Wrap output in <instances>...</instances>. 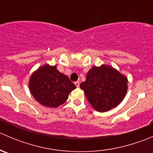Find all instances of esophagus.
<instances>
[{
    "label": "esophagus",
    "instance_id": "1",
    "mask_svg": "<svg viewBox=\"0 0 153 153\" xmlns=\"http://www.w3.org/2000/svg\"><path fill=\"white\" fill-rule=\"evenodd\" d=\"M75 86H77V87H79V86H80V83H79V81H75Z\"/></svg>",
    "mask_w": 153,
    "mask_h": 153
}]
</instances>
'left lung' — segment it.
<instances>
[{
  "instance_id": "1",
  "label": "left lung",
  "mask_w": 153,
  "mask_h": 153,
  "mask_svg": "<svg viewBox=\"0 0 153 153\" xmlns=\"http://www.w3.org/2000/svg\"><path fill=\"white\" fill-rule=\"evenodd\" d=\"M127 78L109 66L93 67L80 84L88 101L98 112L115 107L122 101L127 90Z\"/></svg>"
}]
</instances>
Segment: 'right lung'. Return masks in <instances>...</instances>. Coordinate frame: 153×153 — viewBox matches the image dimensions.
<instances>
[{
  "label": "right lung",
  "instance_id": "add662e5",
  "mask_svg": "<svg viewBox=\"0 0 153 153\" xmlns=\"http://www.w3.org/2000/svg\"><path fill=\"white\" fill-rule=\"evenodd\" d=\"M29 89L38 102L47 107H57L64 104L68 95L76 88L67 75L48 64L40 67L31 76Z\"/></svg>",
  "mask_w": 153,
  "mask_h": 153
}]
</instances>
